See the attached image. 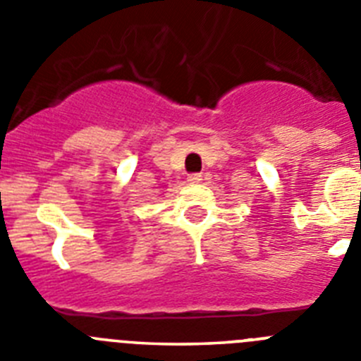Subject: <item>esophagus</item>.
<instances>
[{
  "instance_id": "1",
  "label": "esophagus",
  "mask_w": 361,
  "mask_h": 361,
  "mask_svg": "<svg viewBox=\"0 0 361 361\" xmlns=\"http://www.w3.org/2000/svg\"><path fill=\"white\" fill-rule=\"evenodd\" d=\"M200 180H202V175H200V173H193V175H190V177H188V183H190V184H199Z\"/></svg>"
}]
</instances>
